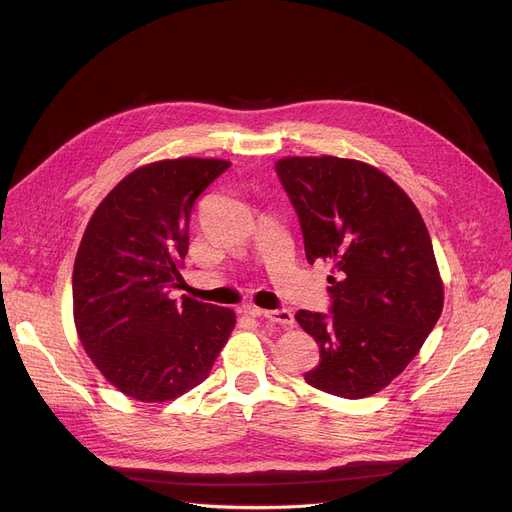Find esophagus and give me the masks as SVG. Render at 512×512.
Masks as SVG:
<instances>
[{"mask_svg": "<svg viewBox=\"0 0 512 512\" xmlns=\"http://www.w3.org/2000/svg\"><path fill=\"white\" fill-rule=\"evenodd\" d=\"M245 313L253 315V317H263L267 321H272V324L284 326V328H292L294 326V315L288 309H276V311H263L257 307H245Z\"/></svg>", "mask_w": 512, "mask_h": 512, "instance_id": "obj_1", "label": "esophagus"}]
</instances>
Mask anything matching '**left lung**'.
Segmentation results:
<instances>
[{"mask_svg":"<svg viewBox=\"0 0 512 512\" xmlns=\"http://www.w3.org/2000/svg\"><path fill=\"white\" fill-rule=\"evenodd\" d=\"M276 174L299 215L307 261L336 267L330 313L294 315L319 346L305 382L342 398L380 392L419 353L444 305L421 213L363 161L284 157Z\"/></svg>","mask_w":512,"mask_h":512,"instance_id":"obj_1","label":"left lung"}]
</instances>
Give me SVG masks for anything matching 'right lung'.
I'll return each instance as SVG.
<instances>
[{
	"label": "right lung",
	"instance_id": "obj_1",
	"mask_svg": "<svg viewBox=\"0 0 512 512\" xmlns=\"http://www.w3.org/2000/svg\"><path fill=\"white\" fill-rule=\"evenodd\" d=\"M230 168L222 159H164L128 174L95 209L74 261L80 342L126 396L172 400L199 386L236 317L182 297L180 265L197 197Z\"/></svg>",
	"mask_w": 512,
	"mask_h": 512
}]
</instances>
